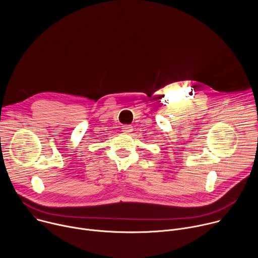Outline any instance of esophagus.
Here are the masks:
<instances>
[{
  "label": "esophagus",
  "mask_w": 258,
  "mask_h": 258,
  "mask_svg": "<svg viewBox=\"0 0 258 258\" xmlns=\"http://www.w3.org/2000/svg\"><path fill=\"white\" fill-rule=\"evenodd\" d=\"M133 130H134V128H133V125H131V124H128V125H123V126H122V132L125 133V134L132 133Z\"/></svg>",
  "instance_id": "obj_1"
}]
</instances>
